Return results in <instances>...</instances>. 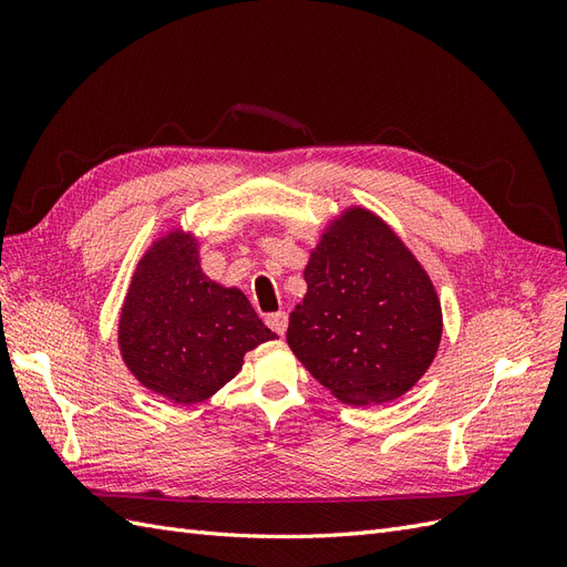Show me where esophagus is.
Wrapping results in <instances>:
<instances>
[{
  "instance_id": "obj_1",
  "label": "esophagus",
  "mask_w": 567,
  "mask_h": 567,
  "mask_svg": "<svg viewBox=\"0 0 567 567\" xmlns=\"http://www.w3.org/2000/svg\"><path fill=\"white\" fill-rule=\"evenodd\" d=\"M267 326L274 331L284 336L286 333V326H288V315L286 312H274V315H267Z\"/></svg>"
}]
</instances>
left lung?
Returning a JSON list of instances; mask_svg holds the SVG:
<instances>
[{
	"label": "left lung",
	"mask_w": 567,
	"mask_h": 567,
	"mask_svg": "<svg viewBox=\"0 0 567 567\" xmlns=\"http://www.w3.org/2000/svg\"><path fill=\"white\" fill-rule=\"evenodd\" d=\"M305 281L286 340L340 402H392L431 367L442 336L440 300L383 219L352 208L333 221Z\"/></svg>",
	"instance_id": "left-lung-1"
}]
</instances>
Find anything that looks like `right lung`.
Instances as JSON below:
<instances>
[{
	"label": "right lung",
	"mask_w": 567,
	"mask_h": 567,
	"mask_svg": "<svg viewBox=\"0 0 567 567\" xmlns=\"http://www.w3.org/2000/svg\"><path fill=\"white\" fill-rule=\"evenodd\" d=\"M117 329L136 381L177 404L208 400L248 350L277 338L241 290L205 279L192 234H169L142 257Z\"/></svg>",
	"instance_id": "right-lung-1"
}]
</instances>
